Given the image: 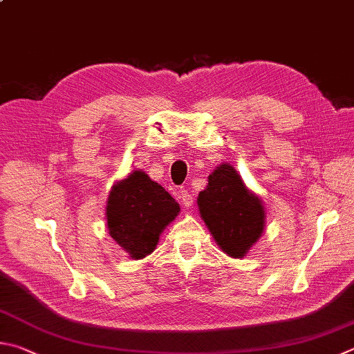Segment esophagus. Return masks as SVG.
I'll list each match as a JSON object with an SVG mask.
<instances>
[{"mask_svg":"<svg viewBox=\"0 0 354 354\" xmlns=\"http://www.w3.org/2000/svg\"><path fill=\"white\" fill-rule=\"evenodd\" d=\"M179 199H181V203L185 205V207H190V205L194 204V195L185 189L179 190Z\"/></svg>","mask_w":354,"mask_h":354,"instance_id":"obj_1","label":"esophagus"}]
</instances>
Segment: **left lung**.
Wrapping results in <instances>:
<instances>
[{"mask_svg": "<svg viewBox=\"0 0 354 354\" xmlns=\"http://www.w3.org/2000/svg\"><path fill=\"white\" fill-rule=\"evenodd\" d=\"M198 207L218 246L234 259L249 252L265 229V207L248 190L230 164L210 173L209 184L198 195Z\"/></svg>", "mask_w": 354, "mask_h": 354, "instance_id": "obj_1", "label": "left lung"}]
</instances>
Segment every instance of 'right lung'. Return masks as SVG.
<instances>
[{"label":"right lung","mask_w":354,"mask_h":354,"mask_svg":"<svg viewBox=\"0 0 354 354\" xmlns=\"http://www.w3.org/2000/svg\"><path fill=\"white\" fill-rule=\"evenodd\" d=\"M179 214V204L144 171L113 185L106 203L111 239L134 260L155 250L159 235Z\"/></svg>","instance_id":"right-lung-1"}]
</instances>
